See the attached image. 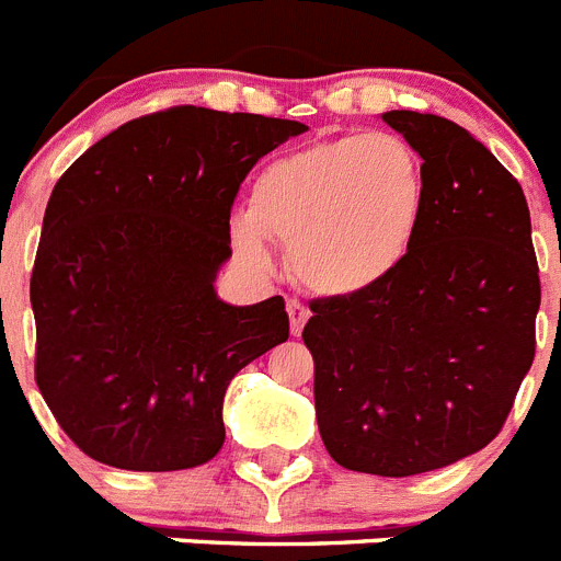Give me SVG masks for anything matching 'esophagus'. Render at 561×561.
Listing matches in <instances>:
<instances>
[{
	"mask_svg": "<svg viewBox=\"0 0 561 561\" xmlns=\"http://www.w3.org/2000/svg\"><path fill=\"white\" fill-rule=\"evenodd\" d=\"M286 311H289V325H291V334H295V336H300V334H304V325H306V320H309V309H306V306L300 304V300H289V304H286Z\"/></svg>",
	"mask_w": 561,
	"mask_h": 561,
	"instance_id": "34e87169",
	"label": "esophagus"
}]
</instances>
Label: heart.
Listing matches in <instances>:
<instances>
[{"label":"heart","mask_w":561,"mask_h":561,"mask_svg":"<svg viewBox=\"0 0 561 561\" xmlns=\"http://www.w3.org/2000/svg\"><path fill=\"white\" fill-rule=\"evenodd\" d=\"M424 210L415 148L399 134H348L272 160L252 182L250 210L230 216V241L241 261L270 270L277 238L306 289L354 297L404 264Z\"/></svg>","instance_id":"1"}]
</instances>
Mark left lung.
I'll list each match as a JSON object with an SVG mask.
<instances>
[{
	"label": "left lung",
	"instance_id": "obj_1",
	"mask_svg": "<svg viewBox=\"0 0 561 561\" xmlns=\"http://www.w3.org/2000/svg\"><path fill=\"white\" fill-rule=\"evenodd\" d=\"M381 121L427 173L419 238L385 284L314 300L304 342L331 458L410 478L500 433L534 362L539 270L523 187L483 142L438 114Z\"/></svg>",
	"mask_w": 561,
	"mask_h": 561
}]
</instances>
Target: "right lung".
Wrapping results in <instances>:
<instances>
[{"instance_id": "1", "label": "right lung", "mask_w": 561, "mask_h": 561, "mask_svg": "<svg viewBox=\"0 0 561 561\" xmlns=\"http://www.w3.org/2000/svg\"><path fill=\"white\" fill-rule=\"evenodd\" d=\"M304 131L176 106L114 128L56 182L30 280L36 381L89 458L176 472L221 449L230 379L289 340L280 295H216L230 207L250 168Z\"/></svg>"}]
</instances>
